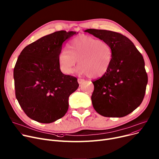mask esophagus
<instances>
[{
    "label": "esophagus",
    "mask_w": 159,
    "mask_h": 159,
    "mask_svg": "<svg viewBox=\"0 0 159 159\" xmlns=\"http://www.w3.org/2000/svg\"><path fill=\"white\" fill-rule=\"evenodd\" d=\"M84 81H85V80L81 79V78H78V82L79 84H81V83H83Z\"/></svg>",
    "instance_id": "esophagus-1"
}]
</instances>
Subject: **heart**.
Returning a JSON list of instances; mask_svg holds the SVG:
<instances>
[{"label": "heart", "instance_id": "b5f03b06", "mask_svg": "<svg viewBox=\"0 0 159 159\" xmlns=\"http://www.w3.org/2000/svg\"><path fill=\"white\" fill-rule=\"evenodd\" d=\"M113 57L111 47L107 42L90 36L81 35L73 39L68 50H62L58 57L61 70L67 74L76 70L90 78H98L107 73Z\"/></svg>", "mask_w": 159, "mask_h": 159}]
</instances>
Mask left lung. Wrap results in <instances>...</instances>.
Segmentation results:
<instances>
[{
	"label": "left lung",
	"instance_id": "8db88e82",
	"mask_svg": "<svg viewBox=\"0 0 159 159\" xmlns=\"http://www.w3.org/2000/svg\"><path fill=\"white\" fill-rule=\"evenodd\" d=\"M85 31L108 43L113 51L107 73L92 81L93 107L104 117H125L141 104L145 95L148 75L143 56L131 40L119 33L94 29Z\"/></svg>",
	"mask_w": 159,
	"mask_h": 159
}]
</instances>
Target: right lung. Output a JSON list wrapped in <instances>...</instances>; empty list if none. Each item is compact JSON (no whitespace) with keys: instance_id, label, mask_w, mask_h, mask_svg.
I'll return each instance as SVG.
<instances>
[{"instance_id":"add662e5","label":"right lung","mask_w":159,"mask_h":159,"mask_svg":"<svg viewBox=\"0 0 159 159\" xmlns=\"http://www.w3.org/2000/svg\"><path fill=\"white\" fill-rule=\"evenodd\" d=\"M76 32L59 31L42 37L22 51L13 70L15 96L25 114L42 123L63 117L78 80L60 69L63 43Z\"/></svg>"}]
</instances>
